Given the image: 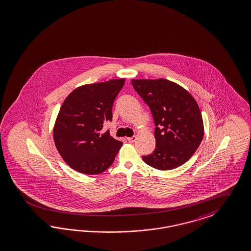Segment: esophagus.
Instances as JSON below:
<instances>
[{
  "label": "esophagus",
  "mask_w": 251,
  "mask_h": 251,
  "mask_svg": "<svg viewBox=\"0 0 251 251\" xmlns=\"http://www.w3.org/2000/svg\"><path fill=\"white\" fill-rule=\"evenodd\" d=\"M127 140H128L129 142H135V141H136V136H133V137H131V138H127Z\"/></svg>",
  "instance_id": "obj_1"
}]
</instances>
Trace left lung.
Wrapping results in <instances>:
<instances>
[{
    "label": "left lung",
    "mask_w": 251,
    "mask_h": 251,
    "mask_svg": "<svg viewBox=\"0 0 251 251\" xmlns=\"http://www.w3.org/2000/svg\"><path fill=\"white\" fill-rule=\"evenodd\" d=\"M134 89L151 109L156 146L143 161L159 170L180 167L193 156L204 137V124L194 97L167 79H133Z\"/></svg>",
    "instance_id": "obj_1"
}]
</instances>
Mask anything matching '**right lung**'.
Returning <instances> with one entry per match:
<instances>
[{
	"label": "right lung",
	"mask_w": 251,
	"mask_h": 251,
	"mask_svg": "<svg viewBox=\"0 0 251 251\" xmlns=\"http://www.w3.org/2000/svg\"><path fill=\"white\" fill-rule=\"evenodd\" d=\"M125 79L84 84L66 98L57 114L53 138L63 160L76 171L99 175L112 166L123 142L103 125L112 121V104Z\"/></svg>",
	"instance_id": "add662e5"
}]
</instances>
